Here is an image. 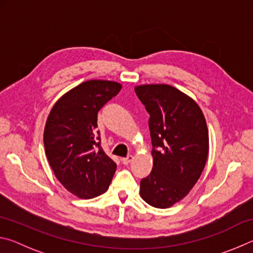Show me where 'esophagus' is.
I'll list each match as a JSON object with an SVG mask.
<instances>
[{
  "label": "esophagus",
  "mask_w": 253,
  "mask_h": 253,
  "mask_svg": "<svg viewBox=\"0 0 253 253\" xmlns=\"http://www.w3.org/2000/svg\"><path fill=\"white\" fill-rule=\"evenodd\" d=\"M132 160H134V157H132V155H129V156H127V157L122 158V162H123V164L128 165Z\"/></svg>",
  "instance_id": "esophagus-1"
}]
</instances>
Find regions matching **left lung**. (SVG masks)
Segmentation results:
<instances>
[{"mask_svg":"<svg viewBox=\"0 0 253 253\" xmlns=\"http://www.w3.org/2000/svg\"><path fill=\"white\" fill-rule=\"evenodd\" d=\"M135 92L151 115L153 169L140 181V196L168 209L190 193L209 155V130L196 101L169 84L136 85Z\"/></svg>","mask_w":253,"mask_h":253,"instance_id":"obj_1","label":"left lung"}]
</instances>
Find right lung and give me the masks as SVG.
Instances as JSON below:
<instances>
[{"label":"right lung","mask_w":253,"mask_h":253,"mask_svg":"<svg viewBox=\"0 0 253 253\" xmlns=\"http://www.w3.org/2000/svg\"><path fill=\"white\" fill-rule=\"evenodd\" d=\"M109 80H88L61 96L46 119L43 143L55 177L79 199L108 190L117 165L100 146L98 111L121 91Z\"/></svg>","instance_id":"obj_1"}]
</instances>
